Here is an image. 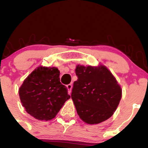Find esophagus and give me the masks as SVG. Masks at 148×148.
I'll return each instance as SVG.
<instances>
[{
  "mask_svg": "<svg viewBox=\"0 0 148 148\" xmlns=\"http://www.w3.org/2000/svg\"><path fill=\"white\" fill-rule=\"evenodd\" d=\"M67 90H68L69 92L71 93V92H72V84H68V85H67Z\"/></svg>",
  "mask_w": 148,
  "mask_h": 148,
  "instance_id": "1",
  "label": "esophagus"
}]
</instances>
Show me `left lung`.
Masks as SVG:
<instances>
[{"instance_id":"1","label":"left lung","mask_w":148,"mask_h":148,"mask_svg":"<svg viewBox=\"0 0 148 148\" xmlns=\"http://www.w3.org/2000/svg\"><path fill=\"white\" fill-rule=\"evenodd\" d=\"M72 99L80 118L89 125L108 120L118 108L122 89L106 66L78 64Z\"/></svg>"}]
</instances>
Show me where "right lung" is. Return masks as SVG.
Wrapping results in <instances>:
<instances>
[{"label":"right lung","instance_id":"add662e5","mask_svg":"<svg viewBox=\"0 0 148 148\" xmlns=\"http://www.w3.org/2000/svg\"><path fill=\"white\" fill-rule=\"evenodd\" d=\"M59 76L60 71L56 67L40 66L30 73L19 88L22 106L37 120H52L70 98Z\"/></svg>","mask_w":148,"mask_h":148}]
</instances>
